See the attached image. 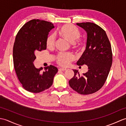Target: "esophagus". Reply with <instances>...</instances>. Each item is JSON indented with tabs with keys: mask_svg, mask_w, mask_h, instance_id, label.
Instances as JSON below:
<instances>
[{
	"mask_svg": "<svg viewBox=\"0 0 126 126\" xmlns=\"http://www.w3.org/2000/svg\"><path fill=\"white\" fill-rule=\"evenodd\" d=\"M66 70V69H65V68H60L58 69V70L59 71H65Z\"/></svg>",
	"mask_w": 126,
	"mask_h": 126,
	"instance_id": "obj_1",
	"label": "esophagus"
}]
</instances>
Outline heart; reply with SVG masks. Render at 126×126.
<instances>
[{"mask_svg": "<svg viewBox=\"0 0 126 126\" xmlns=\"http://www.w3.org/2000/svg\"><path fill=\"white\" fill-rule=\"evenodd\" d=\"M59 36L71 43L73 49L77 51L82 48L81 43L76 42L81 37V33L74 26L69 24H65L58 29L56 31ZM47 47L49 49H52L55 45V38L53 35L47 37ZM74 55L71 53H61L56 57V62L59 65L62 66H67L71 62L74 60Z\"/></svg>", "mask_w": 126, "mask_h": 126, "instance_id": "1", "label": "heart"}]
</instances>
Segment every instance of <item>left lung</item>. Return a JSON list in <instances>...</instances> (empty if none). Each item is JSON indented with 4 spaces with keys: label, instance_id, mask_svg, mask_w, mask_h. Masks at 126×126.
<instances>
[{
    "label": "left lung",
    "instance_id": "left-lung-1",
    "mask_svg": "<svg viewBox=\"0 0 126 126\" xmlns=\"http://www.w3.org/2000/svg\"><path fill=\"white\" fill-rule=\"evenodd\" d=\"M76 25L87 34L85 50L77 64L86 65L88 71L80 76L78 70H73L74 76L69 83L80 94H91L100 90L107 79L113 60L111 45L105 31L96 24L86 22Z\"/></svg>",
    "mask_w": 126,
    "mask_h": 126
}]
</instances>
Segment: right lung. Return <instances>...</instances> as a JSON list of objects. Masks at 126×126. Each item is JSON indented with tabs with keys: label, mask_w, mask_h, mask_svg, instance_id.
Returning <instances> with one entry per match:
<instances>
[{
	"label": "right lung",
	"mask_w": 126,
	"mask_h": 126,
	"mask_svg": "<svg viewBox=\"0 0 126 126\" xmlns=\"http://www.w3.org/2000/svg\"><path fill=\"white\" fill-rule=\"evenodd\" d=\"M52 23L32 19L20 29L16 37L13 49V64L18 79L23 87L29 92L38 93L51 86L58 71L55 66L42 68L34 65L35 53L47 49V39Z\"/></svg>",
	"instance_id": "obj_1"
}]
</instances>
